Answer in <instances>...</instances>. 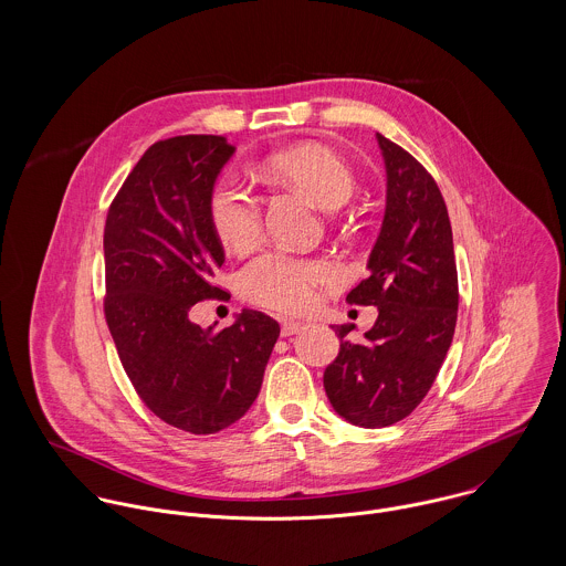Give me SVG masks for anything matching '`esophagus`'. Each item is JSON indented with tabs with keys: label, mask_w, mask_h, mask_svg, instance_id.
<instances>
[{
	"label": "esophagus",
	"mask_w": 566,
	"mask_h": 566,
	"mask_svg": "<svg viewBox=\"0 0 566 566\" xmlns=\"http://www.w3.org/2000/svg\"><path fill=\"white\" fill-rule=\"evenodd\" d=\"M301 328H303V323H298V321H281V335L283 337L296 335Z\"/></svg>",
	"instance_id": "obj_1"
}]
</instances>
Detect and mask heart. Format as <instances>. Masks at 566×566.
Listing matches in <instances>:
<instances>
[{
  "instance_id": "heart-1",
  "label": "heart",
  "mask_w": 566,
  "mask_h": 566,
  "mask_svg": "<svg viewBox=\"0 0 566 566\" xmlns=\"http://www.w3.org/2000/svg\"><path fill=\"white\" fill-rule=\"evenodd\" d=\"M261 167L272 180L301 189L323 209H337L355 189L348 163L323 144H298L272 153ZM207 216L216 238L233 252L248 250L261 233L259 198L229 176L211 187ZM335 279L337 268L331 261L268 250L243 265L240 290L252 305L294 314L314 303L316 287Z\"/></svg>"
}]
</instances>
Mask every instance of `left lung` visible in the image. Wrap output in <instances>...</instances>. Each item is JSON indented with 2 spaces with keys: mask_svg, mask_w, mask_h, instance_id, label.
I'll list each match as a JSON object with an SVG mask.
<instances>
[{
  "mask_svg": "<svg viewBox=\"0 0 566 566\" xmlns=\"http://www.w3.org/2000/svg\"><path fill=\"white\" fill-rule=\"evenodd\" d=\"M388 174L386 216L368 259L370 276L346 301L375 305L379 316L361 344L353 326H333L339 353L324 370L333 409L377 429L409 416L427 397L458 321V268L444 198L433 176L377 133Z\"/></svg>",
  "mask_w": 566,
  "mask_h": 566,
  "instance_id": "obj_1",
  "label": "left lung"
}]
</instances>
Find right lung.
<instances>
[{"mask_svg": "<svg viewBox=\"0 0 566 566\" xmlns=\"http://www.w3.org/2000/svg\"><path fill=\"white\" fill-rule=\"evenodd\" d=\"M235 148L218 135L153 144L108 207L104 316L122 366L163 422L218 433L254 403L279 323L243 310L227 328H202L189 310L220 298L224 263L207 198Z\"/></svg>", "mask_w": 566, "mask_h": 566, "instance_id": "add662e5", "label": "right lung"}]
</instances>
